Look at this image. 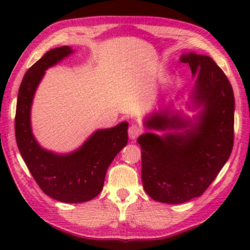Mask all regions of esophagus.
Here are the masks:
<instances>
[{"instance_id": "1", "label": "esophagus", "mask_w": 250, "mask_h": 250, "mask_svg": "<svg viewBox=\"0 0 250 250\" xmlns=\"http://www.w3.org/2000/svg\"><path fill=\"white\" fill-rule=\"evenodd\" d=\"M141 132H142V128L140 127L139 125H135V124L134 125H131V126H129V128H128V136H129V139L135 140L140 134H141Z\"/></svg>"}]
</instances>
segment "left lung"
I'll use <instances>...</instances> for the list:
<instances>
[{
    "instance_id": "8db88e82",
    "label": "left lung",
    "mask_w": 250,
    "mask_h": 250,
    "mask_svg": "<svg viewBox=\"0 0 250 250\" xmlns=\"http://www.w3.org/2000/svg\"><path fill=\"white\" fill-rule=\"evenodd\" d=\"M181 62L189 63L197 75L192 99L203 110L196 123L167 110L155 112L146 119V127L173 132L163 136L149 132L138 139L143 188L150 198L164 204L200 197L233 148L234 95L228 77L210 57L191 52L183 54Z\"/></svg>"
}]
</instances>
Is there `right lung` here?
<instances>
[{
	"label": "right lung",
	"instance_id": "add662e5",
	"mask_svg": "<svg viewBox=\"0 0 250 250\" xmlns=\"http://www.w3.org/2000/svg\"><path fill=\"white\" fill-rule=\"evenodd\" d=\"M73 53L70 46L52 49L36 61L22 78L17 100L15 131L17 146L34 180L47 196L61 203L93 199L104 188L105 173L116 155L127 145L128 124L94 132L76 151L57 155L43 149L30 127L34 94L47 68Z\"/></svg>",
	"mask_w": 250,
	"mask_h": 250
}]
</instances>
